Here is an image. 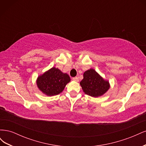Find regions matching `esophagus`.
Listing matches in <instances>:
<instances>
[{"label": "esophagus", "instance_id": "1", "mask_svg": "<svg viewBox=\"0 0 146 146\" xmlns=\"http://www.w3.org/2000/svg\"><path fill=\"white\" fill-rule=\"evenodd\" d=\"M72 80H74V81H75V82H78V77H74L73 78H72Z\"/></svg>", "mask_w": 146, "mask_h": 146}]
</instances>
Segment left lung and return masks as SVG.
I'll return each mask as SVG.
<instances>
[{
  "label": "left lung",
  "instance_id": "obj_1",
  "mask_svg": "<svg viewBox=\"0 0 146 146\" xmlns=\"http://www.w3.org/2000/svg\"><path fill=\"white\" fill-rule=\"evenodd\" d=\"M80 84L83 92L93 98L104 95L110 87L109 82L104 79L92 68L84 72L83 78Z\"/></svg>",
  "mask_w": 146,
  "mask_h": 146
}]
</instances>
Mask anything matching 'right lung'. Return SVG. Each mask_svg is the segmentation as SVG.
Masks as SVG:
<instances>
[{"label":"right lung","mask_w":146,"mask_h":146,"mask_svg":"<svg viewBox=\"0 0 146 146\" xmlns=\"http://www.w3.org/2000/svg\"><path fill=\"white\" fill-rule=\"evenodd\" d=\"M70 81L69 75L55 67L47 70L36 79L38 89L47 96L58 95Z\"/></svg>","instance_id":"add662e5"}]
</instances>
